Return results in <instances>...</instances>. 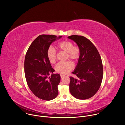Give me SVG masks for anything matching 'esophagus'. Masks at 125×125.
I'll return each instance as SVG.
<instances>
[{
    "mask_svg": "<svg viewBox=\"0 0 125 125\" xmlns=\"http://www.w3.org/2000/svg\"><path fill=\"white\" fill-rule=\"evenodd\" d=\"M60 76H61V78H63L64 76H65V75H64V74H60Z\"/></svg>",
    "mask_w": 125,
    "mask_h": 125,
    "instance_id": "34e87169",
    "label": "esophagus"
}]
</instances>
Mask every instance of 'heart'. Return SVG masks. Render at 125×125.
<instances>
[{
    "label": "heart",
    "mask_w": 125,
    "mask_h": 125,
    "mask_svg": "<svg viewBox=\"0 0 125 125\" xmlns=\"http://www.w3.org/2000/svg\"><path fill=\"white\" fill-rule=\"evenodd\" d=\"M72 42L69 41H64L58 44L57 47L61 51L67 53V58L72 59L74 61L78 60L80 55V51L77 46H73ZM47 57L51 63H55L56 57V53L55 50L50 47L47 51ZM73 68V63L68 61L65 62H59L55 66V71L59 73L66 74Z\"/></svg>",
    "instance_id": "heart-1"
}]
</instances>
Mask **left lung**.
Returning a JSON list of instances; mask_svg holds the SVG:
<instances>
[{
	"label": "left lung",
	"instance_id": "8db88e82",
	"mask_svg": "<svg viewBox=\"0 0 125 125\" xmlns=\"http://www.w3.org/2000/svg\"><path fill=\"white\" fill-rule=\"evenodd\" d=\"M68 38L73 41L80 51L77 64L70 77V91L80 100L93 97L98 91L103 76V67L100 55L91 42L84 36L72 35Z\"/></svg>",
	"mask_w": 125,
	"mask_h": 125
}]
</instances>
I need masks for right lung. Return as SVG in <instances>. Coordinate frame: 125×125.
Wrapping results in <instances>:
<instances>
[{
  "label": "right lung",
  "mask_w": 125,
  "mask_h": 125,
  "mask_svg": "<svg viewBox=\"0 0 125 125\" xmlns=\"http://www.w3.org/2000/svg\"><path fill=\"white\" fill-rule=\"evenodd\" d=\"M51 35H41L30 45L24 60V73L28 87L38 98L46 101L55 99L58 95L60 75L53 73L47 57V51L53 42L62 38ZM51 73V76H47Z\"/></svg>",
  "instance_id": "add662e5"
}]
</instances>
